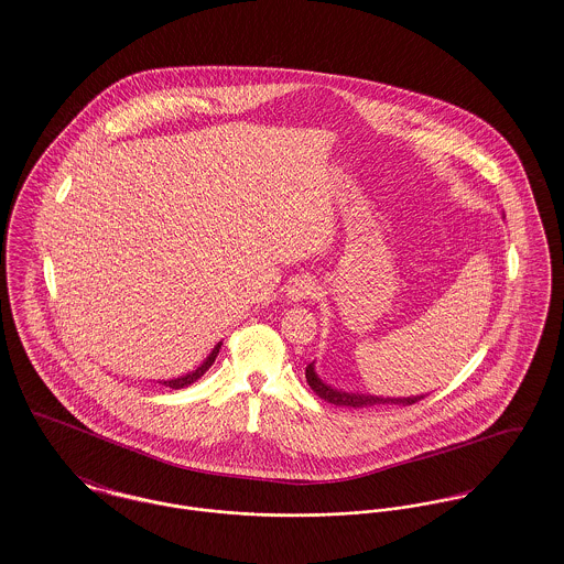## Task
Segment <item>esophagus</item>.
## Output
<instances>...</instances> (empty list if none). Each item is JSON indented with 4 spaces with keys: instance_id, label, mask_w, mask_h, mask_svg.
Instances as JSON below:
<instances>
[{
    "instance_id": "obj_1",
    "label": "esophagus",
    "mask_w": 564,
    "mask_h": 564,
    "mask_svg": "<svg viewBox=\"0 0 564 564\" xmlns=\"http://www.w3.org/2000/svg\"><path fill=\"white\" fill-rule=\"evenodd\" d=\"M315 292H317V281L313 276H306V274L295 276V279L290 281V285H288V297L292 302L308 300V297L315 295Z\"/></svg>"
}]
</instances>
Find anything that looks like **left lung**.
Returning <instances> with one entry per match:
<instances>
[{"label": "left lung", "mask_w": 564, "mask_h": 564, "mask_svg": "<svg viewBox=\"0 0 564 564\" xmlns=\"http://www.w3.org/2000/svg\"><path fill=\"white\" fill-rule=\"evenodd\" d=\"M306 382L325 402L334 403V405H345V408H370V405H393V403L395 405H412V403L421 402L425 398V395L382 398V395H368V393H352V391L334 389L332 384H327L325 380L319 378L317 370H315V361L306 366Z\"/></svg>", "instance_id": "1"}]
</instances>
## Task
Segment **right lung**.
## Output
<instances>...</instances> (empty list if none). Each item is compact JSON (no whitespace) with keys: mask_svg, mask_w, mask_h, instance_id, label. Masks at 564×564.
Segmentation results:
<instances>
[{"mask_svg":"<svg viewBox=\"0 0 564 564\" xmlns=\"http://www.w3.org/2000/svg\"><path fill=\"white\" fill-rule=\"evenodd\" d=\"M219 349H221V343H217L214 350L207 355V359H205L196 370L188 372V375L177 376V378H169V380H159V382L164 384V387H171V389H184V387H188V384L196 382L200 376L205 375V372L214 366L215 357H217Z\"/></svg>","mask_w":564,"mask_h":564,"instance_id":"1","label":"right lung"}]
</instances>
